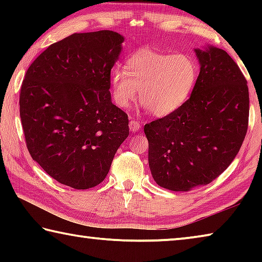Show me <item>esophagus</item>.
Listing matches in <instances>:
<instances>
[{"instance_id": "34e87169", "label": "esophagus", "mask_w": 262, "mask_h": 262, "mask_svg": "<svg viewBox=\"0 0 262 262\" xmlns=\"http://www.w3.org/2000/svg\"><path fill=\"white\" fill-rule=\"evenodd\" d=\"M141 128V123L140 122H137V121H135V120H132L130 122H129V129L133 132V133H135V132H137Z\"/></svg>"}]
</instances>
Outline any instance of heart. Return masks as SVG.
I'll return each instance as SVG.
<instances>
[{"label":"heart","mask_w":262,"mask_h":262,"mask_svg":"<svg viewBox=\"0 0 262 262\" xmlns=\"http://www.w3.org/2000/svg\"><path fill=\"white\" fill-rule=\"evenodd\" d=\"M122 68L111 74V94L114 104L127 108L136 99L154 115L163 118L179 110L189 96L198 79L196 61L184 53L157 52L141 48L128 57Z\"/></svg>","instance_id":"obj_1"}]
</instances>
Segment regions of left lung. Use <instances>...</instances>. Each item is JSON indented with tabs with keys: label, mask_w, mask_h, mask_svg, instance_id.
I'll use <instances>...</instances> for the list:
<instances>
[{
	"label": "left lung",
	"mask_w": 262,
	"mask_h": 262,
	"mask_svg": "<svg viewBox=\"0 0 262 262\" xmlns=\"http://www.w3.org/2000/svg\"><path fill=\"white\" fill-rule=\"evenodd\" d=\"M200 73L189 99L144 126L157 185L188 192L216 179L237 156L248 125L247 82L221 48H194Z\"/></svg>",
	"instance_id": "8db88e82"
}]
</instances>
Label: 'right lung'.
Wrapping results in <instances>:
<instances>
[{
    "label": "right lung",
    "mask_w": 262,
    "mask_h": 262,
    "mask_svg": "<svg viewBox=\"0 0 262 262\" xmlns=\"http://www.w3.org/2000/svg\"><path fill=\"white\" fill-rule=\"evenodd\" d=\"M123 41L108 30L74 33L43 51L26 72L19 97L26 147L62 185L100 184L129 134L128 115L110 92Z\"/></svg>",
    "instance_id": "1"
}]
</instances>
